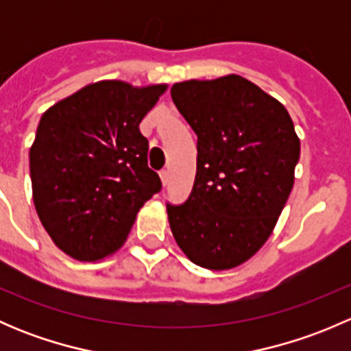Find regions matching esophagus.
Returning a JSON list of instances; mask_svg holds the SVG:
<instances>
[{
    "instance_id": "1",
    "label": "esophagus",
    "mask_w": 351,
    "mask_h": 351,
    "mask_svg": "<svg viewBox=\"0 0 351 351\" xmlns=\"http://www.w3.org/2000/svg\"><path fill=\"white\" fill-rule=\"evenodd\" d=\"M159 178H161V183H162V186H166L168 185V180H169V176H168V171H161L159 173Z\"/></svg>"
}]
</instances>
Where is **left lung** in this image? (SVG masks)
Here are the masks:
<instances>
[{
  "label": "left lung",
  "instance_id": "left-lung-1",
  "mask_svg": "<svg viewBox=\"0 0 351 351\" xmlns=\"http://www.w3.org/2000/svg\"><path fill=\"white\" fill-rule=\"evenodd\" d=\"M171 98L195 130L197 175L183 205H168L175 241L190 261L231 270L274 232L300 156L289 112L239 74L175 83Z\"/></svg>",
  "mask_w": 351,
  "mask_h": 351
}]
</instances>
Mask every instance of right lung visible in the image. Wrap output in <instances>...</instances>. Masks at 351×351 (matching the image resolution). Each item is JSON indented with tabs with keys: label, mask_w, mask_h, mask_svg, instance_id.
<instances>
[{
	"label": "right lung",
	"mask_w": 351,
	"mask_h": 351,
	"mask_svg": "<svg viewBox=\"0 0 351 351\" xmlns=\"http://www.w3.org/2000/svg\"><path fill=\"white\" fill-rule=\"evenodd\" d=\"M168 84H86L47 108L30 147L32 195L56 246L80 261L122 247L137 212L161 190L139 123Z\"/></svg>",
	"instance_id": "obj_1"
}]
</instances>
